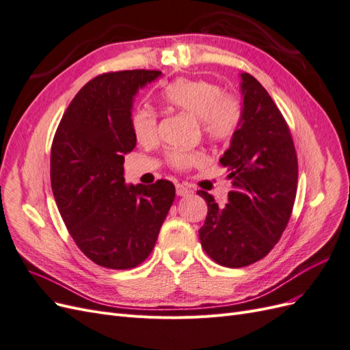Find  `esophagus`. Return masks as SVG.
<instances>
[{"label":"esophagus","instance_id":"esophagus-1","mask_svg":"<svg viewBox=\"0 0 350 350\" xmlns=\"http://www.w3.org/2000/svg\"><path fill=\"white\" fill-rule=\"evenodd\" d=\"M176 196H179V197H183V196H188L189 193H191V189H189L187 185H184V184H176Z\"/></svg>","mask_w":350,"mask_h":350}]
</instances>
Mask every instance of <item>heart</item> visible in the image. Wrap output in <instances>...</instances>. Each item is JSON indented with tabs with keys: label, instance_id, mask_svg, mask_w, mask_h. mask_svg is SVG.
Listing matches in <instances>:
<instances>
[{
	"label": "heart",
	"instance_id": "heart-1",
	"mask_svg": "<svg viewBox=\"0 0 350 350\" xmlns=\"http://www.w3.org/2000/svg\"><path fill=\"white\" fill-rule=\"evenodd\" d=\"M163 100L178 111L200 120L201 131L211 142L228 143L238 134L243 122V103L235 93L224 92L220 84L204 79L181 77L167 84ZM131 131L143 146H152L159 140V122L153 111L139 108L131 113ZM198 152L174 150L167 162L176 171H188L203 162Z\"/></svg>",
	"mask_w": 350,
	"mask_h": 350
}]
</instances>
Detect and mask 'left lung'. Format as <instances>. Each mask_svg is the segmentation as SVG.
<instances>
[{"label":"left lung","mask_w":350,"mask_h":350,"mask_svg":"<svg viewBox=\"0 0 350 350\" xmlns=\"http://www.w3.org/2000/svg\"><path fill=\"white\" fill-rule=\"evenodd\" d=\"M243 122L220 163L232 179L229 203L197 191L207 203L201 247L220 266L238 269L264 258L288 226L298 188V157L288 122L267 90L242 74Z\"/></svg>","instance_id":"left-lung-1"}]
</instances>
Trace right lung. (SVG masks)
Listing matches in <instances>:
<instances>
[{"instance_id":"right-lung-1","label":"right lung","mask_w":350,"mask_h":350,"mask_svg":"<svg viewBox=\"0 0 350 350\" xmlns=\"http://www.w3.org/2000/svg\"><path fill=\"white\" fill-rule=\"evenodd\" d=\"M157 70L105 72L84 84L62 115L51 147V185L80 251L98 266L126 270L152 250L175 198V185L124 184V154L135 147L134 94Z\"/></svg>"}]
</instances>
